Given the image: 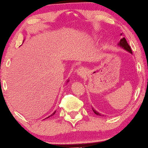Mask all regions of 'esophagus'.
<instances>
[{"instance_id":"esophagus-1","label":"esophagus","mask_w":148,"mask_h":148,"mask_svg":"<svg viewBox=\"0 0 148 148\" xmlns=\"http://www.w3.org/2000/svg\"><path fill=\"white\" fill-rule=\"evenodd\" d=\"M77 74L80 76H83L84 75H85L86 74V70H85V68L83 67H80V68L78 69L77 70Z\"/></svg>"}]
</instances>
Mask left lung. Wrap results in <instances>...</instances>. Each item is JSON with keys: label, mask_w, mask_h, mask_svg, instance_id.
<instances>
[{"label": "left lung", "mask_w": 148, "mask_h": 148, "mask_svg": "<svg viewBox=\"0 0 148 148\" xmlns=\"http://www.w3.org/2000/svg\"><path fill=\"white\" fill-rule=\"evenodd\" d=\"M117 45H118L119 47L123 48V49H125V51H128V52H129V53H130V54H132V51L131 48H130V45H128L127 40H126V39H125V38H124V37H123V38L121 39L120 41H119V42H118V44H117ZM92 108V110H93V112H94V114H97V115H99V116H101V115L104 116L103 114H101L99 113V112H97L96 110H94L93 108Z\"/></svg>", "instance_id": "left-lung-1"}]
</instances>
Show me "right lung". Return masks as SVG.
I'll use <instances>...</instances> for the list:
<instances>
[{
  "label": "right lung",
  "instance_id": "1",
  "mask_svg": "<svg viewBox=\"0 0 148 148\" xmlns=\"http://www.w3.org/2000/svg\"><path fill=\"white\" fill-rule=\"evenodd\" d=\"M67 82H69V80H67ZM55 112H56V111H54V113H52V114H51V115H50V116H47V118H46V119H48V118H49V117H50V116H53V115H54V114H55Z\"/></svg>",
  "mask_w": 148,
  "mask_h": 148
}]
</instances>
